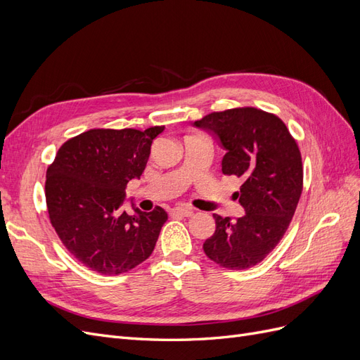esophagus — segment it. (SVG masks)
<instances>
[{"label":"esophagus","mask_w":360,"mask_h":360,"mask_svg":"<svg viewBox=\"0 0 360 360\" xmlns=\"http://www.w3.org/2000/svg\"><path fill=\"white\" fill-rule=\"evenodd\" d=\"M171 214L172 216H192L193 214V209H191V207H176V209L171 210Z\"/></svg>","instance_id":"esophagus-1"}]
</instances>
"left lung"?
<instances>
[{"label": "left lung", "mask_w": 360, "mask_h": 360, "mask_svg": "<svg viewBox=\"0 0 360 360\" xmlns=\"http://www.w3.org/2000/svg\"><path fill=\"white\" fill-rule=\"evenodd\" d=\"M212 132L226 153L222 172L243 183L237 192L245 216L213 214L216 231L202 245L216 264L243 270L261 263L284 237L303 189L296 139L275 114L252 106L212 112L193 123Z\"/></svg>", "instance_id": "1"}]
</instances>
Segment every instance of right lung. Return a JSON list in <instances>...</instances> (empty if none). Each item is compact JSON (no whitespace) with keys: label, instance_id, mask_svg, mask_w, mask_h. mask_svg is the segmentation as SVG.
Segmentation results:
<instances>
[{"label":"right lung","instance_id":"obj_1","mask_svg":"<svg viewBox=\"0 0 360 360\" xmlns=\"http://www.w3.org/2000/svg\"><path fill=\"white\" fill-rule=\"evenodd\" d=\"M163 129L86 130L66 141L48 167L49 221L69 252L97 274H126L153 252L167 212L158 205L129 214L122 205Z\"/></svg>","mask_w":360,"mask_h":360}]
</instances>
